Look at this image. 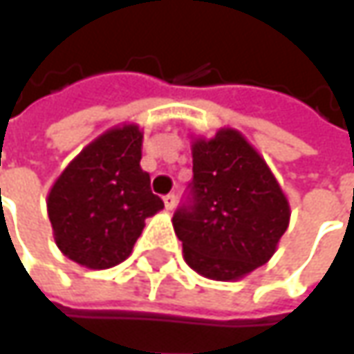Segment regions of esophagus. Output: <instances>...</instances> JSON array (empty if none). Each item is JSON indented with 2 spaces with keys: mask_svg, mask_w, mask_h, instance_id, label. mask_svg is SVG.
Segmentation results:
<instances>
[{
  "mask_svg": "<svg viewBox=\"0 0 354 354\" xmlns=\"http://www.w3.org/2000/svg\"><path fill=\"white\" fill-rule=\"evenodd\" d=\"M165 207L168 209V212H172V209L176 207V196H174V194H168V196H165Z\"/></svg>",
  "mask_w": 354,
  "mask_h": 354,
  "instance_id": "esophagus-1",
  "label": "esophagus"
}]
</instances>
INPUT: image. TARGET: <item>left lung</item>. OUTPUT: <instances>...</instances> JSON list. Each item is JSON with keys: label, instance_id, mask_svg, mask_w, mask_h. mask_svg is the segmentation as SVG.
Segmentation results:
<instances>
[{"label": "left lung", "instance_id": "left-lung-1", "mask_svg": "<svg viewBox=\"0 0 354 354\" xmlns=\"http://www.w3.org/2000/svg\"><path fill=\"white\" fill-rule=\"evenodd\" d=\"M192 162L194 201L172 217L184 261L203 278L241 280L272 259L290 225V201L237 129L192 135Z\"/></svg>", "mask_w": 354, "mask_h": 354}]
</instances>
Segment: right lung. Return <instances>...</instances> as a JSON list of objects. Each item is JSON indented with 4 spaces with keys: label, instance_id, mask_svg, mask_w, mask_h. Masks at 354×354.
Segmentation results:
<instances>
[{
    "label": "right lung",
    "instance_id": "obj_1",
    "mask_svg": "<svg viewBox=\"0 0 354 354\" xmlns=\"http://www.w3.org/2000/svg\"><path fill=\"white\" fill-rule=\"evenodd\" d=\"M142 135L129 121L107 129L68 162L46 196L56 247L84 268L125 261L145 219L165 207L140 168Z\"/></svg>",
    "mask_w": 354,
    "mask_h": 354
}]
</instances>
